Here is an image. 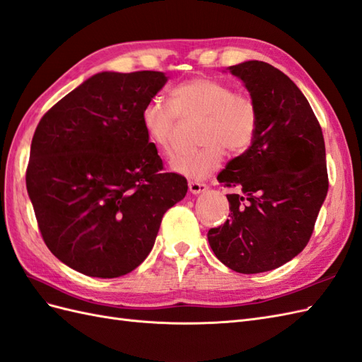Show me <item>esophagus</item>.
Segmentation results:
<instances>
[{"label": "esophagus", "instance_id": "esophagus-1", "mask_svg": "<svg viewBox=\"0 0 362 362\" xmlns=\"http://www.w3.org/2000/svg\"><path fill=\"white\" fill-rule=\"evenodd\" d=\"M189 190H190V193H193V194L202 193V192L207 190V184L199 182V181H190V182H189Z\"/></svg>", "mask_w": 362, "mask_h": 362}]
</instances>
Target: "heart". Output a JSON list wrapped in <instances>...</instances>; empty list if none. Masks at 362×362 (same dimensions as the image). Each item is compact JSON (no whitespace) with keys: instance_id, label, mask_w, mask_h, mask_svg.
I'll list each match as a JSON object with an SVG mask.
<instances>
[{"instance_id":"1","label":"heart","mask_w":362,"mask_h":362,"mask_svg":"<svg viewBox=\"0 0 362 362\" xmlns=\"http://www.w3.org/2000/svg\"><path fill=\"white\" fill-rule=\"evenodd\" d=\"M201 148L180 153L170 161V169L189 180H202L216 170L226 157L245 152L257 132L259 111L252 97L236 93L234 86L216 77H193L175 85L169 103L153 99L140 114L141 126L157 149L172 151L173 132L178 122L198 119Z\"/></svg>"}]
</instances>
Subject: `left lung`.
I'll return each mask as SVG.
<instances>
[{"label": "left lung", "mask_w": 362, "mask_h": 362, "mask_svg": "<svg viewBox=\"0 0 362 362\" xmlns=\"http://www.w3.org/2000/svg\"><path fill=\"white\" fill-rule=\"evenodd\" d=\"M257 105L250 148L219 175L230 219L209 230L223 265L242 274L281 267L308 245L329 189L323 131L298 86L267 62L230 66Z\"/></svg>", "instance_id": "left-lung-1"}]
</instances>
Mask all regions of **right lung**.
I'll list each match as a JSON object with an SVG mask.
<instances>
[{"label":"right lung","mask_w":362,"mask_h":362,"mask_svg":"<svg viewBox=\"0 0 362 362\" xmlns=\"http://www.w3.org/2000/svg\"><path fill=\"white\" fill-rule=\"evenodd\" d=\"M168 77L99 73L48 110L35 131L25 184L41 236L85 276L114 279L148 257L187 180L164 172L140 114Z\"/></svg>","instance_id":"obj_1"}]
</instances>
